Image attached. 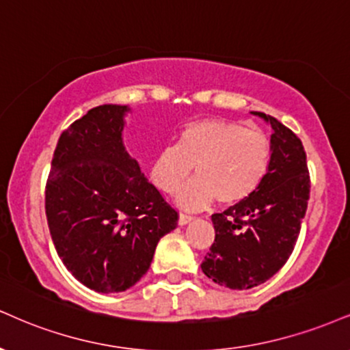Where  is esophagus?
<instances>
[{
  "mask_svg": "<svg viewBox=\"0 0 350 350\" xmlns=\"http://www.w3.org/2000/svg\"><path fill=\"white\" fill-rule=\"evenodd\" d=\"M192 220H193V217L187 215V213H180V215H179V225H180V226L187 225V223H191Z\"/></svg>",
  "mask_w": 350,
  "mask_h": 350,
  "instance_id": "1",
  "label": "esophagus"
}]
</instances>
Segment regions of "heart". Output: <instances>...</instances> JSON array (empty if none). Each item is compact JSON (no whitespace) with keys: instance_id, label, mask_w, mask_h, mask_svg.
Returning a JSON list of instances; mask_svg holds the SVG:
<instances>
[{"instance_id":"1","label":"heart","mask_w":350,"mask_h":350,"mask_svg":"<svg viewBox=\"0 0 350 350\" xmlns=\"http://www.w3.org/2000/svg\"><path fill=\"white\" fill-rule=\"evenodd\" d=\"M272 161V145L264 132L237 122L193 120L176 133L174 145L164 146L150 163L148 178L158 191L179 192L183 207L202 208L213 200L241 204L260 187Z\"/></svg>"}]
</instances>
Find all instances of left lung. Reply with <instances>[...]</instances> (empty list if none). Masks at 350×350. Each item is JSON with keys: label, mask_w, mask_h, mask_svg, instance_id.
<instances>
[{"label": "left lung", "mask_w": 350, "mask_h": 350, "mask_svg": "<svg viewBox=\"0 0 350 350\" xmlns=\"http://www.w3.org/2000/svg\"><path fill=\"white\" fill-rule=\"evenodd\" d=\"M272 127L269 172L250 199L213 213L215 241L200 267L208 279L233 290L264 284L287 262L310 199V172L301 140L264 112Z\"/></svg>", "instance_id": "left-lung-1"}]
</instances>
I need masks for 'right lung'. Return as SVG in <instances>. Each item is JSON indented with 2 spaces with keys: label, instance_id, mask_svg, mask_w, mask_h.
<instances>
[{
  "label": "right lung",
  "instance_id": "1",
  "mask_svg": "<svg viewBox=\"0 0 350 350\" xmlns=\"http://www.w3.org/2000/svg\"><path fill=\"white\" fill-rule=\"evenodd\" d=\"M129 111L104 104L75 120L58 138L45 186L55 250L75 279L99 293L137 284L179 218L125 150Z\"/></svg>",
  "mask_w": 350,
  "mask_h": 350
}]
</instances>
